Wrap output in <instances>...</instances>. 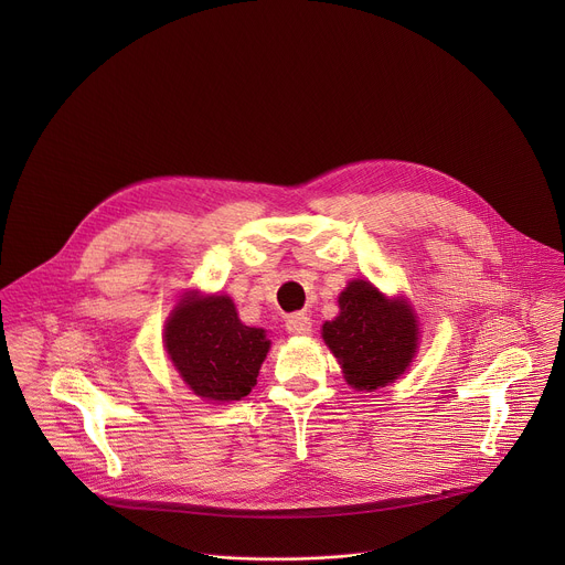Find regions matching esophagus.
Masks as SVG:
<instances>
[{
	"instance_id": "obj_1",
	"label": "esophagus",
	"mask_w": 565,
	"mask_h": 565,
	"mask_svg": "<svg viewBox=\"0 0 565 565\" xmlns=\"http://www.w3.org/2000/svg\"><path fill=\"white\" fill-rule=\"evenodd\" d=\"M286 329L292 335H308L312 331V319L306 312H295L286 319Z\"/></svg>"
}]
</instances>
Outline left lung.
<instances>
[{
    "instance_id": "1",
    "label": "left lung",
    "mask_w": 565,
    "mask_h": 565,
    "mask_svg": "<svg viewBox=\"0 0 565 565\" xmlns=\"http://www.w3.org/2000/svg\"><path fill=\"white\" fill-rule=\"evenodd\" d=\"M347 382L373 391L397 380L416 355L418 324L412 306L386 299L371 281H351L340 295V315L321 327Z\"/></svg>"
}]
</instances>
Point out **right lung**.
Here are the masks:
<instances>
[{
  "mask_svg": "<svg viewBox=\"0 0 565 565\" xmlns=\"http://www.w3.org/2000/svg\"><path fill=\"white\" fill-rule=\"evenodd\" d=\"M166 349L190 388L216 402L253 391L270 340L264 329L241 324L230 297H185L166 327Z\"/></svg>",
  "mask_w": 565,
  "mask_h": 565,
  "instance_id": "add662e5",
  "label": "right lung"
}]
</instances>
